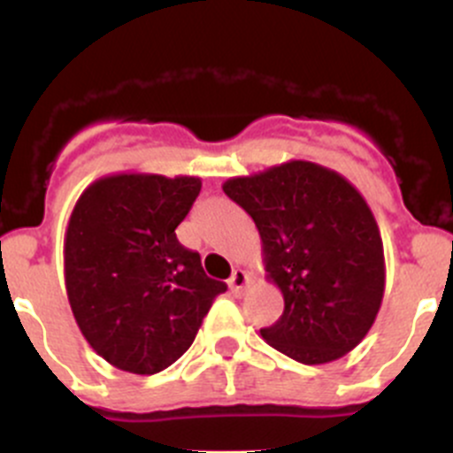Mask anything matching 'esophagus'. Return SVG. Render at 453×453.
I'll return each instance as SVG.
<instances>
[{"label": "esophagus", "mask_w": 453, "mask_h": 453, "mask_svg": "<svg viewBox=\"0 0 453 453\" xmlns=\"http://www.w3.org/2000/svg\"><path fill=\"white\" fill-rule=\"evenodd\" d=\"M230 289H232V294H236V296H241L243 294V289L245 287L250 285V276H248V272H245V269H234V272H232V276H230Z\"/></svg>", "instance_id": "34e87169"}]
</instances>
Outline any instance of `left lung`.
I'll return each instance as SVG.
<instances>
[{"mask_svg":"<svg viewBox=\"0 0 453 453\" xmlns=\"http://www.w3.org/2000/svg\"><path fill=\"white\" fill-rule=\"evenodd\" d=\"M223 193L254 219L267 280L280 289V319L260 335L300 364L335 362L368 335L381 309L386 258L364 195L304 159L245 177Z\"/></svg>","mask_w":453,"mask_h":453,"instance_id":"8db88e82","label":"left lung"}]
</instances>
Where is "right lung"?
Here are the masks:
<instances>
[{
	"label": "right lung",
	"instance_id": "1",
	"mask_svg": "<svg viewBox=\"0 0 453 453\" xmlns=\"http://www.w3.org/2000/svg\"><path fill=\"white\" fill-rule=\"evenodd\" d=\"M199 190L193 175L113 173L91 181L72 210L67 300L87 344L113 368L155 374L175 364L227 289L175 234Z\"/></svg>",
	"mask_w": 453,
	"mask_h": 453
}]
</instances>
